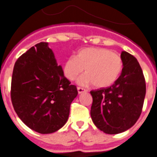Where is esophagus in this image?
Masks as SVG:
<instances>
[{
	"label": "esophagus",
	"mask_w": 157,
	"mask_h": 157,
	"mask_svg": "<svg viewBox=\"0 0 157 157\" xmlns=\"http://www.w3.org/2000/svg\"><path fill=\"white\" fill-rule=\"evenodd\" d=\"M77 90L78 94H82V93H84V92H86V90L84 89V88L82 87H77Z\"/></svg>",
	"instance_id": "esophagus-1"
}]
</instances>
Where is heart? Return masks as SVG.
Wrapping results in <instances>:
<instances>
[{
	"mask_svg": "<svg viewBox=\"0 0 157 157\" xmlns=\"http://www.w3.org/2000/svg\"><path fill=\"white\" fill-rule=\"evenodd\" d=\"M85 69L86 74L78 81L82 86L94 83L98 88L114 83L123 69V60L116 52L103 48H86L71 56L63 64V74L74 81Z\"/></svg>",
	"mask_w": 157,
	"mask_h": 157,
	"instance_id": "heart-1",
	"label": "heart"
}]
</instances>
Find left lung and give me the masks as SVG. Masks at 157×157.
Instances as JSON below:
<instances>
[{
    "mask_svg": "<svg viewBox=\"0 0 157 157\" xmlns=\"http://www.w3.org/2000/svg\"><path fill=\"white\" fill-rule=\"evenodd\" d=\"M123 69L111 86L91 90L90 116L94 124L107 134L127 130L138 120L146 93L145 79L134 56L122 52Z\"/></svg>",
    "mask_w": 157,
    "mask_h": 157,
    "instance_id": "1",
    "label": "left lung"
}]
</instances>
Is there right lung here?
Instances as JSON below:
<instances>
[{
  "instance_id": "add662e5",
  "label": "right lung",
  "mask_w": 157,
  "mask_h": 157,
  "mask_svg": "<svg viewBox=\"0 0 157 157\" xmlns=\"http://www.w3.org/2000/svg\"><path fill=\"white\" fill-rule=\"evenodd\" d=\"M77 94L76 86L71 85L64 76L48 43L36 44L15 63L12 103L18 117L31 129L48 134L62 128Z\"/></svg>"
}]
</instances>
